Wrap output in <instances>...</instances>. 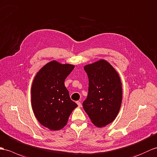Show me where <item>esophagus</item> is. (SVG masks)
<instances>
[{
	"label": "esophagus",
	"mask_w": 157,
	"mask_h": 157,
	"mask_svg": "<svg viewBox=\"0 0 157 157\" xmlns=\"http://www.w3.org/2000/svg\"><path fill=\"white\" fill-rule=\"evenodd\" d=\"M76 103H77V104H78V107H81L82 104H81V102H80L79 101H76Z\"/></svg>",
	"instance_id": "esophagus-1"
}]
</instances>
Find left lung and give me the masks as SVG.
<instances>
[{
    "mask_svg": "<svg viewBox=\"0 0 157 157\" xmlns=\"http://www.w3.org/2000/svg\"><path fill=\"white\" fill-rule=\"evenodd\" d=\"M89 79L88 94L83 108L97 127H104L117 116L122 99V83L114 68L104 59L84 66Z\"/></svg>",
    "mask_w": 157,
    "mask_h": 157,
    "instance_id": "left-lung-1",
    "label": "left lung"
}]
</instances>
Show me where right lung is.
Returning <instances> with one entry per match:
<instances>
[{
	"label": "right lung",
	"instance_id": "right-lung-1",
	"mask_svg": "<svg viewBox=\"0 0 157 157\" xmlns=\"http://www.w3.org/2000/svg\"><path fill=\"white\" fill-rule=\"evenodd\" d=\"M74 65L49 62L40 70L33 82L31 104L40 124L52 130L67 124L72 111L78 107L70 97L64 82Z\"/></svg>",
	"mask_w": 157,
	"mask_h": 157
}]
</instances>
